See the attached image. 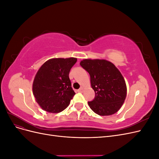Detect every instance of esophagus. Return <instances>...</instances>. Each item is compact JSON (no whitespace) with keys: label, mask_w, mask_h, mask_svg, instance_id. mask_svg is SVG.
Returning a JSON list of instances; mask_svg holds the SVG:
<instances>
[{"label":"esophagus","mask_w":159,"mask_h":159,"mask_svg":"<svg viewBox=\"0 0 159 159\" xmlns=\"http://www.w3.org/2000/svg\"><path fill=\"white\" fill-rule=\"evenodd\" d=\"M83 88H80V89H79L78 90V92H83Z\"/></svg>","instance_id":"34e87169"}]
</instances>
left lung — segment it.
I'll return each mask as SVG.
<instances>
[{"instance_id":"1","label":"left lung","mask_w":159,"mask_h":159,"mask_svg":"<svg viewBox=\"0 0 159 159\" xmlns=\"http://www.w3.org/2000/svg\"><path fill=\"white\" fill-rule=\"evenodd\" d=\"M80 65L90 75L95 99L88 105L93 112L102 116L113 115L122 107L127 96L125 81L111 62L103 59H84Z\"/></svg>"}]
</instances>
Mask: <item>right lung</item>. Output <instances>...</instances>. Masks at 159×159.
<instances>
[{"mask_svg":"<svg viewBox=\"0 0 159 159\" xmlns=\"http://www.w3.org/2000/svg\"><path fill=\"white\" fill-rule=\"evenodd\" d=\"M76 57L52 58L43 64L34 77L32 92L36 102L47 112L57 113L70 103L75 93L69 78Z\"/></svg>","mask_w":159,"mask_h":159,"instance_id":"obj_1","label":"right lung"}]
</instances>
